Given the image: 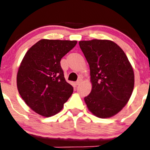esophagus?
Here are the masks:
<instances>
[{
    "mask_svg": "<svg viewBox=\"0 0 150 150\" xmlns=\"http://www.w3.org/2000/svg\"><path fill=\"white\" fill-rule=\"evenodd\" d=\"M81 82V79H79L78 81H77L76 82V85H79V84Z\"/></svg>",
    "mask_w": 150,
    "mask_h": 150,
    "instance_id": "1",
    "label": "esophagus"
}]
</instances>
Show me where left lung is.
Returning a JSON list of instances; mask_svg holds the SVG:
<instances>
[{
	"instance_id": "8db88e82",
	"label": "left lung",
	"mask_w": 150,
	"mask_h": 150,
	"mask_svg": "<svg viewBox=\"0 0 150 150\" xmlns=\"http://www.w3.org/2000/svg\"><path fill=\"white\" fill-rule=\"evenodd\" d=\"M79 47L90 66L92 90L84 98L89 111L109 118L127 104L134 87V73L123 50L110 40L80 41Z\"/></svg>"
}]
</instances>
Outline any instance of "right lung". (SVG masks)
Returning a JSON list of instances; mask_svg holds the SVG:
<instances>
[{"label":"right lung","instance_id":"add662e5","mask_svg":"<svg viewBox=\"0 0 150 150\" xmlns=\"http://www.w3.org/2000/svg\"><path fill=\"white\" fill-rule=\"evenodd\" d=\"M76 43L41 39L25 54L17 72V90L35 113L47 117L55 115L73 93V87L65 79L60 60Z\"/></svg>","mask_w":150,"mask_h":150}]
</instances>
